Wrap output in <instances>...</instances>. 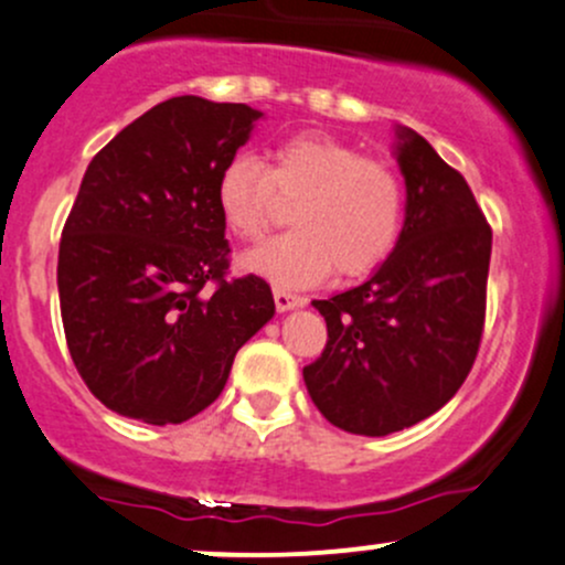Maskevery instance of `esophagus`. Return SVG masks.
Wrapping results in <instances>:
<instances>
[{
  "instance_id": "1",
  "label": "esophagus",
  "mask_w": 565,
  "mask_h": 565,
  "mask_svg": "<svg viewBox=\"0 0 565 565\" xmlns=\"http://www.w3.org/2000/svg\"><path fill=\"white\" fill-rule=\"evenodd\" d=\"M273 297H276L278 311H292V308L306 306V297L289 292V289H284V287H273Z\"/></svg>"
}]
</instances>
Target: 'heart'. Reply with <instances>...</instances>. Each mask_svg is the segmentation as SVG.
<instances>
[{"label": "heart", "mask_w": 565, "mask_h": 565, "mask_svg": "<svg viewBox=\"0 0 565 565\" xmlns=\"http://www.w3.org/2000/svg\"><path fill=\"white\" fill-rule=\"evenodd\" d=\"M295 203V231L246 254L244 265L281 287H308L338 270L362 276L394 252L405 192L396 171L324 134H297L276 145L268 166L238 152L216 179V206L227 231L265 238Z\"/></svg>", "instance_id": "1"}]
</instances>
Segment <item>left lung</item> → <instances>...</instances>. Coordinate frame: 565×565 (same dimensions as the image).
Returning a JSON list of instances; mask_svg holds the SVG:
<instances>
[{
	"label": "left lung",
	"instance_id": "1",
	"mask_svg": "<svg viewBox=\"0 0 565 565\" xmlns=\"http://www.w3.org/2000/svg\"><path fill=\"white\" fill-rule=\"evenodd\" d=\"M405 227L359 287L313 300L327 345L302 367L330 424L383 437L429 418L472 370L486 327L491 225L467 179L429 141L399 128Z\"/></svg>",
	"mask_w": 565,
	"mask_h": 565
}]
</instances>
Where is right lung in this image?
<instances>
[{"mask_svg":"<svg viewBox=\"0 0 565 565\" xmlns=\"http://www.w3.org/2000/svg\"><path fill=\"white\" fill-rule=\"evenodd\" d=\"M263 111L177 96L96 152L66 216L58 297L90 394L166 426L222 394L241 345L268 324L265 278H231L216 179Z\"/></svg>","mask_w":565,"mask_h":565,"instance_id":"obj_1","label":"right lung"}]
</instances>
